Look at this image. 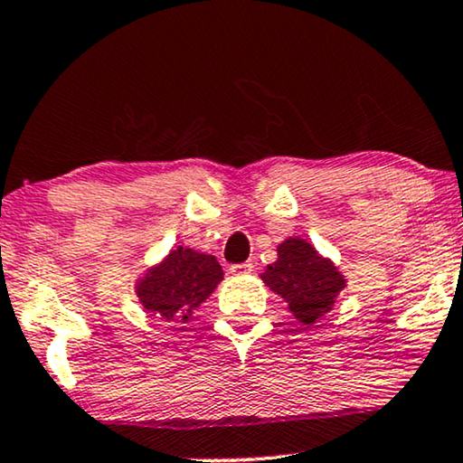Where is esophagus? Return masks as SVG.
<instances>
[{"label":"esophagus","instance_id":"esophagus-1","mask_svg":"<svg viewBox=\"0 0 463 463\" xmlns=\"http://www.w3.org/2000/svg\"><path fill=\"white\" fill-rule=\"evenodd\" d=\"M252 269H255V268H252V263H250V261H244V263H233V265H230V274H233V276H246V274H250Z\"/></svg>","mask_w":463,"mask_h":463}]
</instances>
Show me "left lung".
I'll return each mask as SVG.
<instances>
[{
    "mask_svg": "<svg viewBox=\"0 0 463 463\" xmlns=\"http://www.w3.org/2000/svg\"><path fill=\"white\" fill-rule=\"evenodd\" d=\"M263 280L288 301L290 312L303 325H312L328 312L345 284L337 268L299 238H288L278 246V261L268 265Z\"/></svg>",
    "mask_w": 463,
    "mask_h": 463,
    "instance_id": "left-lung-1",
    "label": "left lung"
}]
</instances>
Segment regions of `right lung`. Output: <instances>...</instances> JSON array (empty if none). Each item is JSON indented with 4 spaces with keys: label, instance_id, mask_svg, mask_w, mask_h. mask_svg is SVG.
<instances>
[{
    "label": "right lung",
    "instance_id": "obj_1",
    "mask_svg": "<svg viewBox=\"0 0 463 463\" xmlns=\"http://www.w3.org/2000/svg\"><path fill=\"white\" fill-rule=\"evenodd\" d=\"M221 280L223 269L217 259L181 246L170 252L160 268L149 271L137 290L147 312L160 314L170 322H183Z\"/></svg>",
    "mask_w": 463,
    "mask_h": 463
}]
</instances>
